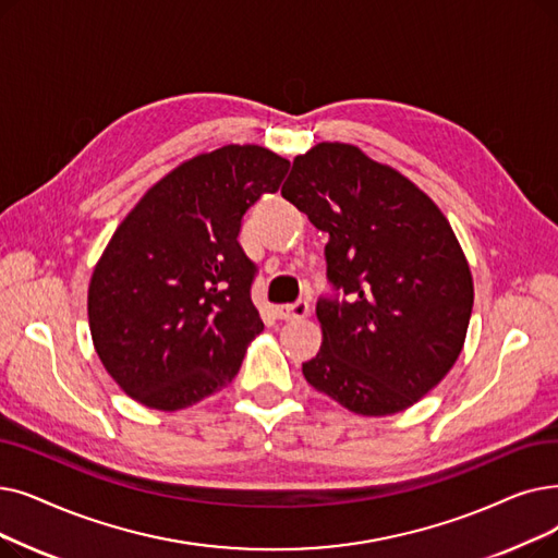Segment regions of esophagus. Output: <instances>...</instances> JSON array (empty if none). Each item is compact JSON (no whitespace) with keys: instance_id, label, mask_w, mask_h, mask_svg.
<instances>
[{"instance_id":"34e87169","label":"esophagus","mask_w":558,"mask_h":558,"mask_svg":"<svg viewBox=\"0 0 558 558\" xmlns=\"http://www.w3.org/2000/svg\"><path fill=\"white\" fill-rule=\"evenodd\" d=\"M276 312H278V317L284 319V322H289V319H305L307 314H310V305H307V301H296L292 305L276 307Z\"/></svg>"}]
</instances>
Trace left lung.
I'll return each instance as SVG.
<instances>
[{"label": "left lung", "instance_id": "1", "mask_svg": "<svg viewBox=\"0 0 558 558\" xmlns=\"http://www.w3.org/2000/svg\"><path fill=\"white\" fill-rule=\"evenodd\" d=\"M282 198L330 234L328 280L349 301L317 303L322 349L303 376L355 415L415 405L463 351L474 305L468 257L426 193L351 143H317Z\"/></svg>", "mask_w": 558, "mask_h": 558}]
</instances>
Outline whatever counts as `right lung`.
<instances>
[{
    "label": "right lung",
    "instance_id": "right-lung-1",
    "mask_svg": "<svg viewBox=\"0 0 558 558\" xmlns=\"http://www.w3.org/2000/svg\"><path fill=\"white\" fill-rule=\"evenodd\" d=\"M289 161L223 145L153 184L109 239L88 284L95 353L128 397L163 413L223 390L264 324L241 216L276 193Z\"/></svg>",
    "mask_w": 558,
    "mask_h": 558
}]
</instances>
